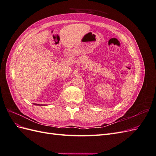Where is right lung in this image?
<instances>
[{
  "label": "right lung",
  "mask_w": 156,
  "mask_h": 156,
  "mask_svg": "<svg viewBox=\"0 0 156 156\" xmlns=\"http://www.w3.org/2000/svg\"><path fill=\"white\" fill-rule=\"evenodd\" d=\"M34 105H39V104H36V103H34Z\"/></svg>",
  "instance_id": "obj_1"
}]
</instances>
